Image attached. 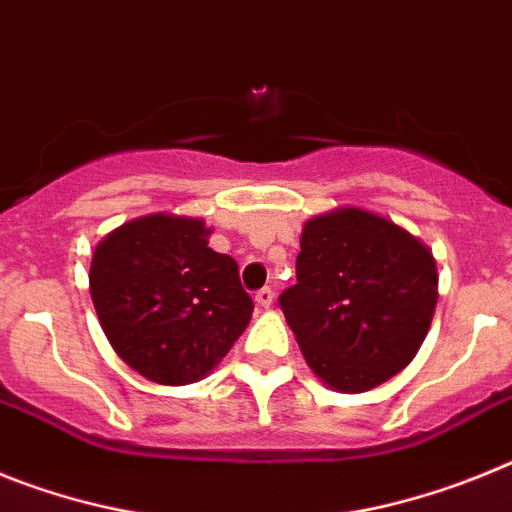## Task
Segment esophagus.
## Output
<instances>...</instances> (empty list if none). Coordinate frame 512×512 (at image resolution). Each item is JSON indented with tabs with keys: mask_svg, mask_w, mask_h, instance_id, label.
I'll use <instances>...</instances> for the list:
<instances>
[{
	"mask_svg": "<svg viewBox=\"0 0 512 512\" xmlns=\"http://www.w3.org/2000/svg\"><path fill=\"white\" fill-rule=\"evenodd\" d=\"M255 301L262 306V309H270V306H273V301H275L273 288H260V291L255 293Z\"/></svg>",
	"mask_w": 512,
	"mask_h": 512,
	"instance_id": "34e87169",
	"label": "esophagus"
}]
</instances>
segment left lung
<instances>
[{
    "label": "left lung",
    "instance_id": "left-lung-1",
    "mask_svg": "<svg viewBox=\"0 0 512 512\" xmlns=\"http://www.w3.org/2000/svg\"><path fill=\"white\" fill-rule=\"evenodd\" d=\"M278 304L311 371L330 389L361 394L420 350L438 304L435 257L381 213L335 208L304 224L296 286Z\"/></svg>",
    "mask_w": 512,
    "mask_h": 512
}]
</instances>
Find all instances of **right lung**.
I'll list each match as a JSON object with an SVG mask.
<instances>
[{"label": "right lung", "mask_w": 512, "mask_h": 512, "mask_svg": "<svg viewBox=\"0 0 512 512\" xmlns=\"http://www.w3.org/2000/svg\"><path fill=\"white\" fill-rule=\"evenodd\" d=\"M203 219L149 213L95 247L90 293L113 350L162 386L201 381L252 319L234 257L208 247Z\"/></svg>", "instance_id": "1"}]
</instances>
